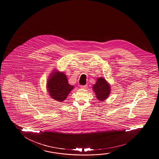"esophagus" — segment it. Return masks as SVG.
<instances>
[{"instance_id": "34e87169", "label": "esophagus", "mask_w": 159, "mask_h": 159, "mask_svg": "<svg viewBox=\"0 0 159 159\" xmlns=\"http://www.w3.org/2000/svg\"><path fill=\"white\" fill-rule=\"evenodd\" d=\"M87 85H81L80 88L81 89H86L87 88Z\"/></svg>"}]
</instances>
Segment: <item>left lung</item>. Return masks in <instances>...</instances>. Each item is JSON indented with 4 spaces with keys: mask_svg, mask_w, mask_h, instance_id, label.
Segmentation results:
<instances>
[{
    "mask_svg": "<svg viewBox=\"0 0 159 159\" xmlns=\"http://www.w3.org/2000/svg\"><path fill=\"white\" fill-rule=\"evenodd\" d=\"M93 89L96 98L100 102L107 99L110 93V87L104 78H99L93 85Z\"/></svg>",
    "mask_w": 159,
    "mask_h": 159,
    "instance_id": "left-lung-1",
    "label": "left lung"
}]
</instances>
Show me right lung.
Returning a JSON list of instances; mask_svg holds the SVG:
<instances>
[{
  "mask_svg": "<svg viewBox=\"0 0 159 159\" xmlns=\"http://www.w3.org/2000/svg\"><path fill=\"white\" fill-rule=\"evenodd\" d=\"M52 73L47 83V88L52 99L63 102L74 86L69 85L66 76L63 73Z\"/></svg>",
  "mask_w": 159,
  "mask_h": 159,
  "instance_id": "add662e5",
  "label": "right lung"
}]
</instances>
